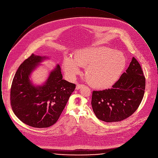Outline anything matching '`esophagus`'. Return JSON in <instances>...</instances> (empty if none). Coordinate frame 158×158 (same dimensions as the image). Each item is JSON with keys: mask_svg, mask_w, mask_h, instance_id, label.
Returning a JSON list of instances; mask_svg holds the SVG:
<instances>
[{"mask_svg": "<svg viewBox=\"0 0 158 158\" xmlns=\"http://www.w3.org/2000/svg\"><path fill=\"white\" fill-rule=\"evenodd\" d=\"M83 86V85H82V84H77V85H76V89H79L80 88H81Z\"/></svg>", "mask_w": 158, "mask_h": 158, "instance_id": "34e87169", "label": "esophagus"}]
</instances>
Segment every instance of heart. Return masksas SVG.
Instances as JSON below:
<instances>
[{
	"label": "heart",
	"instance_id": "obj_1",
	"mask_svg": "<svg viewBox=\"0 0 158 158\" xmlns=\"http://www.w3.org/2000/svg\"><path fill=\"white\" fill-rule=\"evenodd\" d=\"M127 60L124 54L105 47L85 48L77 50L73 57H65L62 66L66 74L74 78L85 67L87 82L96 89L111 87L120 78Z\"/></svg>",
	"mask_w": 158,
	"mask_h": 158
}]
</instances>
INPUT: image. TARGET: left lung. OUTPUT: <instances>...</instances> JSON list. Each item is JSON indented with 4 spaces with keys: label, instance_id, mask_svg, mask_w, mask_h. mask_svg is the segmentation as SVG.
Here are the masks:
<instances>
[{
    "label": "left lung",
    "instance_id": "1",
    "mask_svg": "<svg viewBox=\"0 0 158 158\" xmlns=\"http://www.w3.org/2000/svg\"><path fill=\"white\" fill-rule=\"evenodd\" d=\"M145 85L140 64L133 57L126 72L111 89L93 91L91 104L95 115L106 123L126 119L140 104Z\"/></svg>",
    "mask_w": 158,
    "mask_h": 158
}]
</instances>
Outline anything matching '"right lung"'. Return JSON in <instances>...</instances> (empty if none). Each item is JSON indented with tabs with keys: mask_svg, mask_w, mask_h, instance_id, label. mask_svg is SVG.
<instances>
[{
	"mask_svg": "<svg viewBox=\"0 0 158 158\" xmlns=\"http://www.w3.org/2000/svg\"><path fill=\"white\" fill-rule=\"evenodd\" d=\"M32 54L18 69L10 88V105L16 116L23 123L36 128L54 124L60 117L76 85L63 79L57 64L44 85L35 86L29 79L38 63L45 59Z\"/></svg>",
	"mask_w": 158,
	"mask_h": 158,
	"instance_id": "obj_1",
	"label": "right lung"
}]
</instances>
